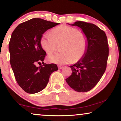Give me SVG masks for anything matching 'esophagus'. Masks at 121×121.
Here are the masks:
<instances>
[{"label":"esophagus","mask_w":121,"mask_h":121,"mask_svg":"<svg viewBox=\"0 0 121 121\" xmlns=\"http://www.w3.org/2000/svg\"><path fill=\"white\" fill-rule=\"evenodd\" d=\"M63 68V66H61V65H58V68L59 69H62Z\"/></svg>","instance_id":"obj_1"}]
</instances>
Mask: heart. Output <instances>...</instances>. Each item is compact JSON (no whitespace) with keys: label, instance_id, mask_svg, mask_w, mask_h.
Here are the masks:
<instances>
[{"label":"heart","instance_id":"obj_1","mask_svg":"<svg viewBox=\"0 0 121 121\" xmlns=\"http://www.w3.org/2000/svg\"><path fill=\"white\" fill-rule=\"evenodd\" d=\"M42 48L48 53L56 51L58 45L61 46L60 53L51 54L48 60L51 62L64 65L76 62L82 59L86 53L88 39L85 34L78 29L68 26H61L55 28L51 34L45 33L40 39Z\"/></svg>","mask_w":121,"mask_h":121}]
</instances>
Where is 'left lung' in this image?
<instances>
[{"instance_id":"obj_1","label":"left lung","mask_w":121,"mask_h":121,"mask_svg":"<svg viewBox=\"0 0 121 121\" xmlns=\"http://www.w3.org/2000/svg\"><path fill=\"white\" fill-rule=\"evenodd\" d=\"M71 25L82 29L88 39V47L84 56L70 66L72 73L65 81L75 91L84 92L97 84L106 70L109 56L107 38L105 31L93 23L77 21Z\"/></svg>"}]
</instances>
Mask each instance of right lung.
Segmentation results:
<instances>
[{
	"label": "right lung",
	"mask_w": 121,
	"mask_h": 121,
	"mask_svg": "<svg viewBox=\"0 0 121 121\" xmlns=\"http://www.w3.org/2000/svg\"><path fill=\"white\" fill-rule=\"evenodd\" d=\"M60 23L34 18L20 23L12 32L9 43L10 63L18 84L32 94L44 89L50 75L58 70L56 64L44 63L46 53L40 44L45 32ZM43 65L37 67L36 65Z\"/></svg>",
	"instance_id": "right-lung-1"
}]
</instances>
